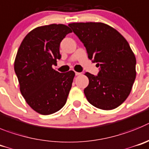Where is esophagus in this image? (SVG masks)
I'll return each instance as SVG.
<instances>
[{"mask_svg":"<svg viewBox=\"0 0 149 149\" xmlns=\"http://www.w3.org/2000/svg\"><path fill=\"white\" fill-rule=\"evenodd\" d=\"M75 74H76V76H79V75H81V73H79V72H75Z\"/></svg>","mask_w":149,"mask_h":149,"instance_id":"34e87169","label":"esophagus"}]
</instances>
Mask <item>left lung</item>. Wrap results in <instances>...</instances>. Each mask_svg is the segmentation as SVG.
<instances>
[{
	"label": "left lung",
	"mask_w": 149,
	"mask_h": 149,
	"mask_svg": "<svg viewBox=\"0 0 149 149\" xmlns=\"http://www.w3.org/2000/svg\"><path fill=\"white\" fill-rule=\"evenodd\" d=\"M68 26L83 43L89 59L100 67L89 79L84 93L88 101L100 109L120 106L130 94L136 78V58L125 38L103 23H73Z\"/></svg>",
	"instance_id": "obj_1"
}]
</instances>
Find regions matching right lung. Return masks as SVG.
Instances as JSON below:
<instances>
[{"label": "right lung", "instance_id": "1", "mask_svg": "<svg viewBox=\"0 0 149 149\" xmlns=\"http://www.w3.org/2000/svg\"><path fill=\"white\" fill-rule=\"evenodd\" d=\"M71 29L64 24L38 26L26 36L15 60L20 91L36 112L49 115L65 104L75 73H60L52 68L61 58L60 43Z\"/></svg>", "mask_w": 149, "mask_h": 149}]
</instances>
